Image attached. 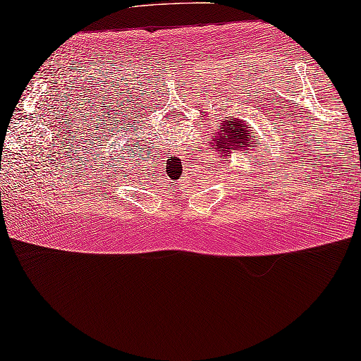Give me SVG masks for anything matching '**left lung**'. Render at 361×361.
Returning a JSON list of instances; mask_svg holds the SVG:
<instances>
[{
    "label": "left lung",
    "instance_id": "1",
    "mask_svg": "<svg viewBox=\"0 0 361 361\" xmlns=\"http://www.w3.org/2000/svg\"><path fill=\"white\" fill-rule=\"evenodd\" d=\"M218 138H216L214 148H218V152L227 153L226 157H229V149L234 148H242V147H252L250 138L248 134L250 130L247 129L245 124H242L240 121H223V127H218Z\"/></svg>",
    "mask_w": 361,
    "mask_h": 361
}]
</instances>
